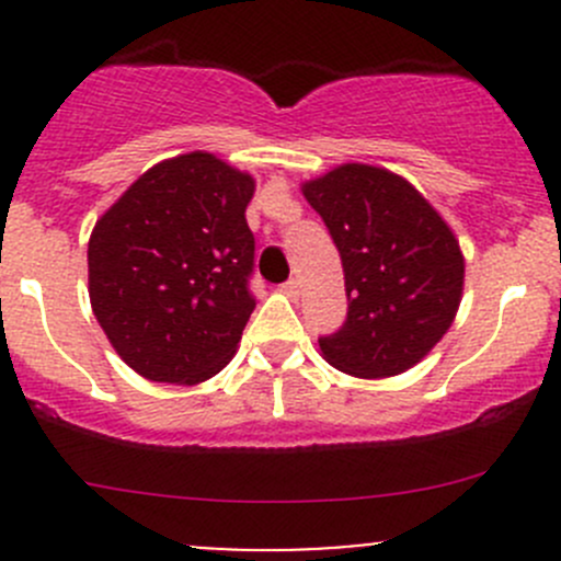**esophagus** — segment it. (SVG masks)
Here are the masks:
<instances>
[{
    "label": "esophagus",
    "instance_id": "1",
    "mask_svg": "<svg viewBox=\"0 0 561 561\" xmlns=\"http://www.w3.org/2000/svg\"><path fill=\"white\" fill-rule=\"evenodd\" d=\"M282 293L290 298H298V279H287L285 285H282Z\"/></svg>",
    "mask_w": 561,
    "mask_h": 561
}]
</instances>
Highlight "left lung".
Here are the masks:
<instances>
[{"mask_svg": "<svg viewBox=\"0 0 561 561\" xmlns=\"http://www.w3.org/2000/svg\"><path fill=\"white\" fill-rule=\"evenodd\" d=\"M342 254L347 320L322 358L360 380L421 364L454 325L463 254L450 225L399 173L344 162L301 184Z\"/></svg>", "mask_w": 561, "mask_h": 561, "instance_id": "8db88e82", "label": "left lung"}]
</instances>
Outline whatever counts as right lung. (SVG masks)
Here are the masks:
<instances>
[{
    "label": "right lung",
    "mask_w": 561,
    "mask_h": 561,
    "mask_svg": "<svg viewBox=\"0 0 561 561\" xmlns=\"http://www.w3.org/2000/svg\"><path fill=\"white\" fill-rule=\"evenodd\" d=\"M252 195V175L190 151L138 175L94 225L92 312L146 380L197 386L236 355L254 309Z\"/></svg>",
    "instance_id": "1"
}]
</instances>
